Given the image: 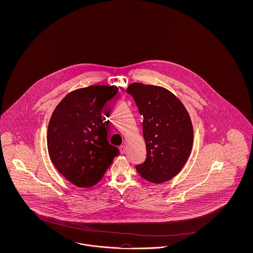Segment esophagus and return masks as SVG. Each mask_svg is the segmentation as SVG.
<instances>
[{"label":"esophagus","instance_id":"esophagus-1","mask_svg":"<svg viewBox=\"0 0 253 253\" xmlns=\"http://www.w3.org/2000/svg\"><path fill=\"white\" fill-rule=\"evenodd\" d=\"M119 148H120V151H121V153L125 154V152H126V146L123 145V146H120Z\"/></svg>","mask_w":253,"mask_h":253}]
</instances>
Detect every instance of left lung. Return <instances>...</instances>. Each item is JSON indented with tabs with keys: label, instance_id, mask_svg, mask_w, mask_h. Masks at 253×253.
<instances>
[{
	"label": "left lung",
	"instance_id": "8db88e82",
	"mask_svg": "<svg viewBox=\"0 0 253 253\" xmlns=\"http://www.w3.org/2000/svg\"><path fill=\"white\" fill-rule=\"evenodd\" d=\"M130 93L143 116V135L146 159L137 165L145 180L162 184L172 179L184 167L191 153L194 130L183 103L167 89L133 83Z\"/></svg>",
	"mask_w": 253,
	"mask_h": 253
}]
</instances>
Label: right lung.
<instances>
[{"mask_svg":"<svg viewBox=\"0 0 253 253\" xmlns=\"http://www.w3.org/2000/svg\"><path fill=\"white\" fill-rule=\"evenodd\" d=\"M117 86L91 85L69 92L54 108L47 148L54 167L71 184L91 187L103 178L120 151L107 142L102 110Z\"/></svg>","mask_w":253,"mask_h":253,"instance_id":"obj_1","label":"right lung"}]
</instances>
